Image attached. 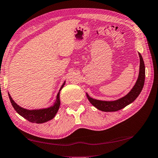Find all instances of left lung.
I'll use <instances>...</instances> for the list:
<instances>
[{"label": "left lung", "instance_id": "1", "mask_svg": "<svg viewBox=\"0 0 158 158\" xmlns=\"http://www.w3.org/2000/svg\"><path fill=\"white\" fill-rule=\"evenodd\" d=\"M139 60H140V65H139V73L138 79L137 80L136 84H135L134 87L132 90L129 92L127 95L115 101L112 102H106V101H100L91 98L89 97L88 94H86L88 99L92 104L94 107L99 109L100 110L104 112H114L121 110L127 106L128 104H131L134 102L144 86V80H145V65L141 54L139 53Z\"/></svg>", "mask_w": 158, "mask_h": 158}]
</instances>
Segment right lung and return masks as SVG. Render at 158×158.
I'll return each instance as SVG.
<instances>
[{
	"label": "right lung",
	"mask_w": 158,
	"mask_h": 158,
	"mask_svg": "<svg viewBox=\"0 0 158 158\" xmlns=\"http://www.w3.org/2000/svg\"><path fill=\"white\" fill-rule=\"evenodd\" d=\"M65 83L61 85L60 90H61L65 85ZM59 90V91H60ZM59 94L60 92H59L56 96V101L55 104H54L53 106H51L48 108H44V109H40V110H27V109L23 108L19 105H17L15 102L13 101L11 97L9 94L10 100L11 102V104L14 107V110H15L17 113H18L20 115L22 116L23 118L26 119L28 121L32 123H37V124H41V123L46 122L49 120L53 119L57 112L59 110V108L60 106V98H59Z\"/></svg>",
	"instance_id": "right-lung-1"
}]
</instances>
